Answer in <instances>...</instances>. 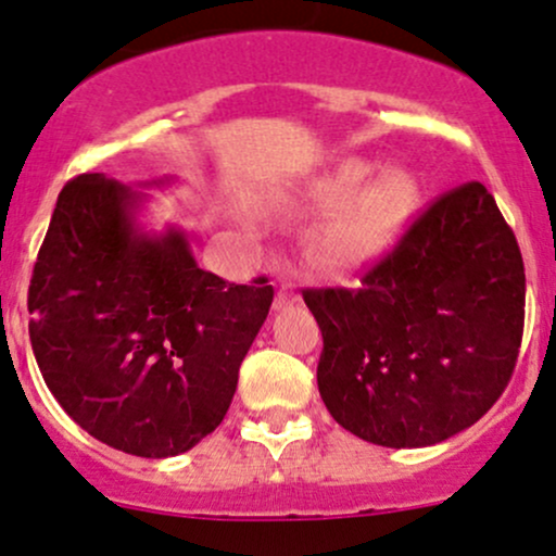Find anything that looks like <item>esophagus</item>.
Wrapping results in <instances>:
<instances>
[{
  "mask_svg": "<svg viewBox=\"0 0 556 556\" xmlns=\"http://www.w3.org/2000/svg\"><path fill=\"white\" fill-rule=\"evenodd\" d=\"M296 302H299L296 289L289 283V280H283V283H280V289H278V294H276V304H273V307L286 309V307H291V304H296Z\"/></svg>",
  "mask_w": 556,
  "mask_h": 556,
  "instance_id": "esophagus-1",
  "label": "esophagus"
}]
</instances>
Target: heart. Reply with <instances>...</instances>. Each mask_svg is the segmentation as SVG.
<instances>
[{
  "instance_id": "1",
  "label": "heart",
  "mask_w": 556,
  "mask_h": 556,
  "mask_svg": "<svg viewBox=\"0 0 556 556\" xmlns=\"http://www.w3.org/2000/svg\"><path fill=\"white\" fill-rule=\"evenodd\" d=\"M376 170L370 160L349 157L330 167L326 176L312 180V194L326 204H341L326 220L320 236L323 252L333 265L354 267L380 257L413 220L417 210L415 180L407 173H389L366 190L364 186Z\"/></svg>"
}]
</instances>
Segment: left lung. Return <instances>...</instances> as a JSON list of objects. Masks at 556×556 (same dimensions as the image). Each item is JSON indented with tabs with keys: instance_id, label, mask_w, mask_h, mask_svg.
I'll use <instances>...</instances> for the list:
<instances>
[{
	"instance_id": "1",
	"label": "left lung",
	"mask_w": 556,
	"mask_h": 556,
	"mask_svg": "<svg viewBox=\"0 0 556 556\" xmlns=\"http://www.w3.org/2000/svg\"><path fill=\"white\" fill-rule=\"evenodd\" d=\"M302 294L323 333L317 389L362 441L441 444L489 413L513 378L526 267L478 180L422 210L362 289Z\"/></svg>"
}]
</instances>
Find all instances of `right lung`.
<instances>
[{"mask_svg":"<svg viewBox=\"0 0 556 556\" xmlns=\"http://www.w3.org/2000/svg\"><path fill=\"white\" fill-rule=\"evenodd\" d=\"M139 204L102 173L67 180L28 286V333L43 383L86 433L162 459L223 422L273 286L202 270L180 230L136 226Z\"/></svg>","mask_w":556,"mask_h":556,"instance_id":"add662e5","label":"right lung"}]
</instances>
